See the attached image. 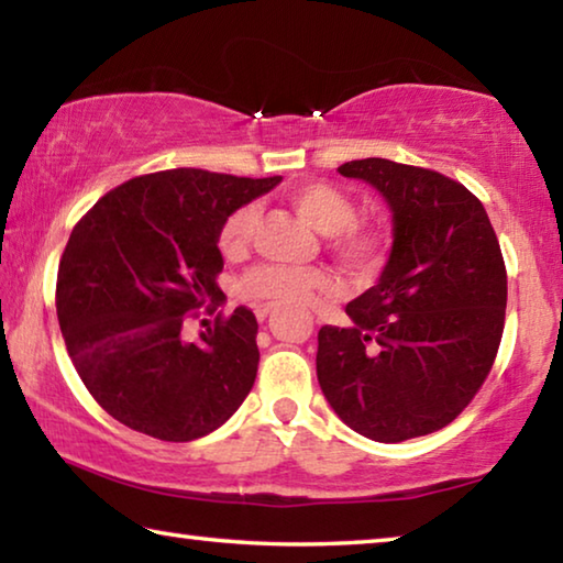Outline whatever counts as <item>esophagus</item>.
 I'll list each match as a JSON object with an SVG mask.
<instances>
[{
    "instance_id": "esophagus-1",
    "label": "esophagus",
    "mask_w": 563,
    "mask_h": 563,
    "mask_svg": "<svg viewBox=\"0 0 563 563\" xmlns=\"http://www.w3.org/2000/svg\"><path fill=\"white\" fill-rule=\"evenodd\" d=\"M273 310H275L273 305H255V316H258V320H265V318H268Z\"/></svg>"
}]
</instances>
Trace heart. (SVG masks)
Returning a JSON list of instances; mask_svg holds the SVG:
<instances>
[{
    "label": "heart",
    "instance_id": "obj_1",
    "mask_svg": "<svg viewBox=\"0 0 563 563\" xmlns=\"http://www.w3.org/2000/svg\"><path fill=\"white\" fill-rule=\"evenodd\" d=\"M285 198L302 221L325 233L328 251L347 273L367 280L383 268L387 258V233L375 223L355 221V201L345 190L328 180H302L285 190ZM255 225H258V208L253 203L238 206L218 228V251L228 261L243 258L253 243ZM241 292L245 298L275 305H310L325 295H335L338 280L325 268L261 263L243 275Z\"/></svg>",
    "mask_w": 563,
    "mask_h": 563
}]
</instances>
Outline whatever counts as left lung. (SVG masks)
Listing matches in <instances>:
<instances>
[{"mask_svg": "<svg viewBox=\"0 0 563 563\" xmlns=\"http://www.w3.org/2000/svg\"><path fill=\"white\" fill-rule=\"evenodd\" d=\"M342 176L393 208L395 243L379 283L318 332V383L352 430L405 442L464 412L497 360L507 268L479 198L432 168L347 161Z\"/></svg>", "mask_w": 563, "mask_h": 563, "instance_id": "1", "label": "left lung"}]
</instances>
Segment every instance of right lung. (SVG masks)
I'll return each instance as SVG.
<instances>
[{"mask_svg": "<svg viewBox=\"0 0 563 563\" xmlns=\"http://www.w3.org/2000/svg\"><path fill=\"white\" fill-rule=\"evenodd\" d=\"M278 184L280 176L158 170L111 188L74 225L56 275V318L81 383L121 424L190 442L243 405L261 360L253 310L218 312L196 342L184 325L203 305L216 312L225 216Z\"/></svg>", "mask_w": 563, "mask_h": 563, "instance_id": "1", "label": "right lung"}]
</instances>
